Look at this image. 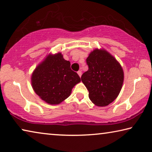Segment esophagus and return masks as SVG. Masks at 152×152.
<instances>
[{
    "label": "esophagus",
    "mask_w": 152,
    "mask_h": 152,
    "mask_svg": "<svg viewBox=\"0 0 152 152\" xmlns=\"http://www.w3.org/2000/svg\"><path fill=\"white\" fill-rule=\"evenodd\" d=\"M77 73H78V76H80V77L81 76H82V72H81L80 70H79V71H78V72H77Z\"/></svg>",
    "instance_id": "esophagus-1"
}]
</instances>
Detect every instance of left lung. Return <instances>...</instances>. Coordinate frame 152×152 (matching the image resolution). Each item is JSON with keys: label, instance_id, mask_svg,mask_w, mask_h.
I'll return each instance as SVG.
<instances>
[{"label": "left lung", "instance_id": "left-lung-1", "mask_svg": "<svg viewBox=\"0 0 152 152\" xmlns=\"http://www.w3.org/2000/svg\"><path fill=\"white\" fill-rule=\"evenodd\" d=\"M88 71L81 80L95 105L107 106L117 98L124 83V71L113 55L104 49H95L86 58Z\"/></svg>", "mask_w": 152, "mask_h": 152}]
</instances>
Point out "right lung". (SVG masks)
I'll return each mask as SVG.
<instances>
[{
    "label": "right lung",
    "instance_id": "right-lung-1",
    "mask_svg": "<svg viewBox=\"0 0 152 152\" xmlns=\"http://www.w3.org/2000/svg\"><path fill=\"white\" fill-rule=\"evenodd\" d=\"M80 78L70 68V62L61 53L47 54L31 75V85L35 93L48 104L58 105L71 95Z\"/></svg>",
    "mask_w": 152,
    "mask_h": 152
}]
</instances>
